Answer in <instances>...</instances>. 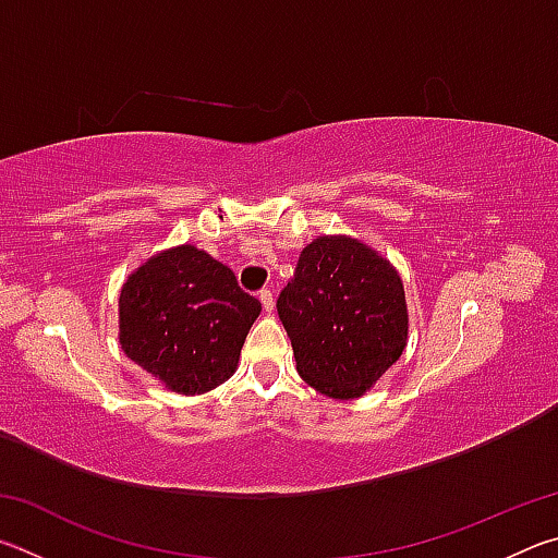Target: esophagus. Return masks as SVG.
<instances>
[{"label": "esophagus", "mask_w": 558, "mask_h": 558, "mask_svg": "<svg viewBox=\"0 0 558 558\" xmlns=\"http://www.w3.org/2000/svg\"><path fill=\"white\" fill-rule=\"evenodd\" d=\"M258 298H260V305H263V310H266V313L270 315L272 310H276V295H272V292L266 288V290H260V292H258Z\"/></svg>", "instance_id": "34e87169"}]
</instances>
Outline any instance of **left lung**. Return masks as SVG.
Wrapping results in <instances>:
<instances>
[{
	"label": "left lung",
	"instance_id": "8db88e82",
	"mask_svg": "<svg viewBox=\"0 0 558 558\" xmlns=\"http://www.w3.org/2000/svg\"><path fill=\"white\" fill-rule=\"evenodd\" d=\"M302 381L337 401L364 396L409 342L399 270L352 235H317L278 298Z\"/></svg>",
	"mask_w": 558,
	"mask_h": 558
}]
</instances>
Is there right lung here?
I'll use <instances>...</instances> for the list:
<instances>
[{
  "instance_id": "1",
  "label": "right lung",
  "mask_w": 558,
  "mask_h": 558,
  "mask_svg": "<svg viewBox=\"0 0 558 558\" xmlns=\"http://www.w3.org/2000/svg\"><path fill=\"white\" fill-rule=\"evenodd\" d=\"M260 302L233 270L192 243L130 272L118 298L122 352L165 389L196 396L231 379Z\"/></svg>"
}]
</instances>
